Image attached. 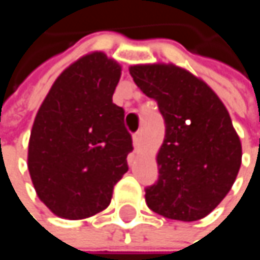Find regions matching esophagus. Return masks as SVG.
<instances>
[{"label":"esophagus","mask_w":260,"mask_h":260,"mask_svg":"<svg viewBox=\"0 0 260 260\" xmlns=\"http://www.w3.org/2000/svg\"><path fill=\"white\" fill-rule=\"evenodd\" d=\"M132 141H134L135 149H138L140 144H141V132H135V134L132 135Z\"/></svg>","instance_id":"1"}]
</instances>
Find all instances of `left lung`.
I'll list each match as a JSON object with an SVG mask.
<instances>
[{
  "mask_svg": "<svg viewBox=\"0 0 260 260\" xmlns=\"http://www.w3.org/2000/svg\"><path fill=\"white\" fill-rule=\"evenodd\" d=\"M140 90L158 102L166 137L158 150V181L146 203L170 220L196 221L211 214L231 191L242 158L228 108L203 81L176 64L129 68Z\"/></svg>",
  "mask_w": 260,
  "mask_h": 260,
  "instance_id": "left-lung-1",
  "label": "left lung"
}]
</instances>
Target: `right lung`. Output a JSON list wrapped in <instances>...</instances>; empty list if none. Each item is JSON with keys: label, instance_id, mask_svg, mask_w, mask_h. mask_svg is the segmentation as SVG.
Instances as JSON below:
<instances>
[{"label": "right lung", "instance_id": "right-lung-1", "mask_svg": "<svg viewBox=\"0 0 260 260\" xmlns=\"http://www.w3.org/2000/svg\"><path fill=\"white\" fill-rule=\"evenodd\" d=\"M122 66L104 52L82 55L54 81L29 135L28 172L39 199L68 220L104 211L128 172L132 138L113 104Z\"/></svg>", "mask_w": 260, "mask_h": 260}]
</instances>
